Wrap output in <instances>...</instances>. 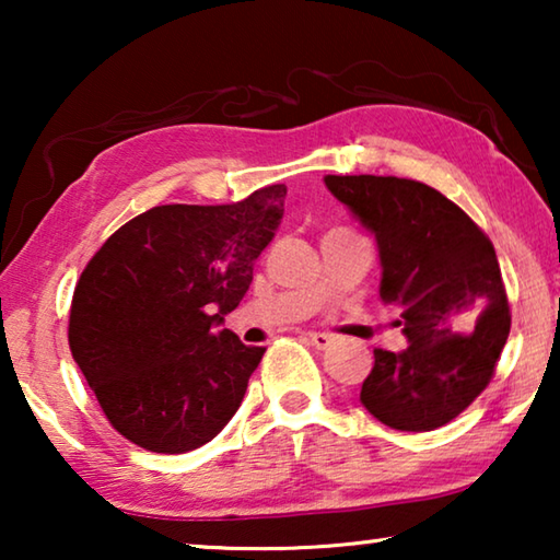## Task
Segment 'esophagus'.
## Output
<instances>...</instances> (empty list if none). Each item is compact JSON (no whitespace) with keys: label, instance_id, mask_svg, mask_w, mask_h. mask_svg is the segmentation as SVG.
<instances>
[{"label":"esophagus","instance_id":"esophagus-1","mask_svg":"<svg viewBox=\"0 0 560 560\" xmlns=\"http://www.w3.org/2000/svg\"><path fill=\"white\" fill-rule=\"evenodd\" d=\"M334 340L336 338L330 334H318V330H311V334H308V343L318 348V350H326L330 343H334Z\"/></svg>","mask_w":560,"mask_h":560}]
</instances>
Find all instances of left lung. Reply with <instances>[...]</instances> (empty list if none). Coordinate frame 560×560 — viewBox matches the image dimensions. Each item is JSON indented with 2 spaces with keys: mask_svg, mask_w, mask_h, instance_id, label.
<instances>
[{
  "mask_svg": "<svg viewBox=\"0 0 560 560\" xmlns=\"http://www.w3.org/2000/svg\"><path fill=\"white\" fill-rule=\"evenodd\" d=\"M324 183L375 236L381 299L402 311L407 348L375 350L360 402L393 430H438L489 385L509 338L494 244L417 179L326 175Z\"/></svg>",
  "mask_w": 560,
  "mask_h": 560,
  "instance_id": "obj_1",
  "label": "left lung"
}]
</instances>
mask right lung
I'll list each match as a JSON object with an SVG mask.
<instances>
[{
	"label": "right lung",
	"mask_w": 560,
	"mask_h": 560,
	"mask_svg": "<svg viewBox=\"0 0 560 560\" xmlns=\"http://www.w3.org/2000/svg\"><path fill=\"white\" fill-rule=\"evenodd\" d=\"M287 187L230 205H160L110 234L75 283L69 346L108 422L138 447L183 454L240 410L267 348L224 316L277 234Z\"/></svg>",
	"instance_id": "obj_1"
}]
</instances>
